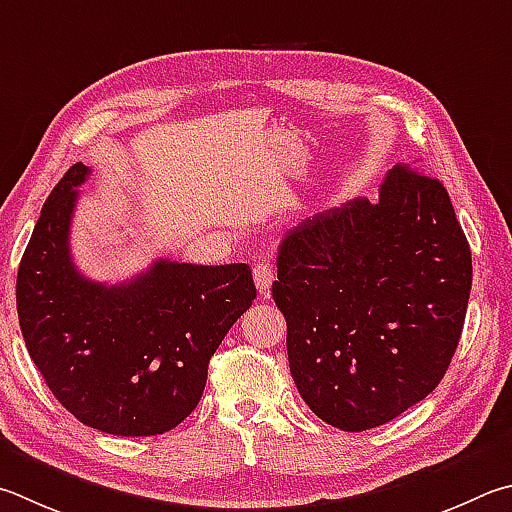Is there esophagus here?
Instances as JSON below:
<instances>
[{
	"instance_id": "esophagus-1",
	"label": "esophagus",
	"mask_w": 512,
	"mask_h": 512,
	"mask_svg": "<svg viewBox=\"0 0 512 512\" xmlns=\"http://www.w3.org/2000/svg\"><path fill=\"white\" fill-rule=\"evenodd\" d=\"M253 277H255V284H257V291L262 293L264 297L268 295V288H271L273 280H275V268L271 259L262 257L253 268Z\"/></svg>"
}]
</instances>
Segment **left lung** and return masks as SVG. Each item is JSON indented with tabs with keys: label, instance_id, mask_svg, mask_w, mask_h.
<instances>
[{
	"label": "left lung",
	"instance_id": "left-lung-1",
	"mask_svg": "<svg viewBox=\"0 0 512 512\" xmlns=\"http://www.w3.org/2000/svg\"><path fill=\"white\" fill-rule=\"evenodd\" d=\"M472 286L468 239L439 179L389 170L378 201H347L286 232L273 300L291 376L345 432L385 425L434 392Z\"/></svg>",
	"mask_w": 512,
	"mask_h": 512
}]
</instances>
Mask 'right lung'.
I'll return each mask as SVG.
<instances>
[{
	"instance_id": "right-lung-1",
	"label": "right lung",
	"mask_w": 512,
	"mask_h": 512,
	"mask_svg": "<svg viewBox=\"0 0 512 512\" xmlns=\"http://www.w3.org/2000/svg\"><path fill=\"white\" fill-rule=\"evenodd\" d=\"M76 163L42 206L17 271V315L35 367L94 430L154 436L201 401L208 362L257 297L248 264L159 259L123 284L91 282L71 259Z\"/></svg>"
}]
</instances>
